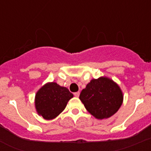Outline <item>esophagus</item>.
I'll return each instance as SVG.
<instances>
[{"label": "esophagus", "instance_id": "obj_1", "mask_svg": "<svg viewBox=\"0 0 151 151\" xmlns=\"http://www.w3.org/2000/svg\"><path fill=\"white\" fill-rule=\"evenodd\" d=\"M74 96L75 97H79V96H80V92H74Z\"/></svg>", "mask_w": 151, "mask_h": 151}]
</instances>
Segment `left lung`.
<instances>
[{
  "instance_id": "1",
  "label": "left lung",
  "mask_w": 151,
  "mask_h": 151,
  "mask_svg": "<svg viewBox=\"0 0 151 151\" xmlns=\"http://www.w3.org/2000/svg\"><path fill=\"white\" fill-rule=\"evenodd\" d=\"M80 100L96 119L109 118L123 103V92L117 83L107 77L92 79L81 91Z\"/></svg>"
}]
</instances>
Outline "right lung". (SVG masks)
<instances>
[{
	"mask_svg": "<svg viewBox=\"0 0 151 151\" xmlns=\"http://www.w3.org/2000/svg\"><path fill=\"white\" fill-rule=\"evenodd\" d=\"M73 97L67 88L60 86L56 82H48L35 95V109L38 115L45 120L54 119L63 111Z\"/></svg>",
	"mask_w": 151,
	"mask_h": 151,
	"instance_id": "obj_1",
	"label": "right lung"
}]
</instances>
